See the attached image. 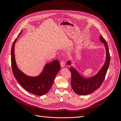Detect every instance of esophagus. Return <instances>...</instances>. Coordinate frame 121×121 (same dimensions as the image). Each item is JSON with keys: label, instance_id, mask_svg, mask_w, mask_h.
I'll return each mask as SVG.
<instances>
[{"label": "esophagus", "instance_id": "esophagus-1", "mask_svg": "<svg viewBox=\"0 0 121 121\" xmlns=\"http://www.w3.org/2000/svg\"><path fill=\"white\" fill-rule=\"evenodd\" d=\"M60 65L61 66V67H64L65 66V62L64 60H62L60 62Z\"/></svg>", "mask_w": 121, "mask_h": 121}]
</instances>
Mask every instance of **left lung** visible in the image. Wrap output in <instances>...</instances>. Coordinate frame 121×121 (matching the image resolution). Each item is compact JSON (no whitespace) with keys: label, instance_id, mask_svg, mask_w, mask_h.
Here are the masks:
<instances>
[{"label":"left lung","instance_id":"left-lung-1","mask_svg":"<svg viewBox=\"0 0 121 121\" xmlns=\"http://www.w3.org/2000/svg\"><path fill=\"white\" fill-rule=\"evenodd\" d=\"M101 42L104 43L106 50V59L105 63L97 75L90 78L82 77L75 69L71 67L69 70L71 74V85L72 89L77 94L80 95H88L100 87L104 81L110 62V55L108 44L101 35L99 37ZM67 64L70 65V61Z\"/></svg>","mask_w":121,"mask_h":121}]
</instances>
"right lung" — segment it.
<instances>
[{
    "instance_id": "add662e5",
    "label": "right lung",
    "mask_w": 121,
    "mask_h": 121,
    "mask_svg": "<svg viewBox=\"0 0 121 121\" xmlns=\"http://www.w3.org/2000/svg\"><path fill=\"white\" fill-rule=\"evenodd\" d=\"M22 30L20 33L19 37ZM17 40L13 43L11 50V63L13 75L19 84L27 91L33 94L42 96L45 94L53 85L56 76L60 69L58 60H55L45 65L42 73L38 77H29L22 73L16 63L14 55V45Z\"/></svg>"
}]
</instances>
